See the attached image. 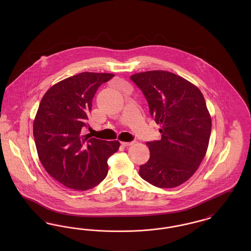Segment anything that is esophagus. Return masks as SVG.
<instances>
[{
  "instance_id": "34e87169",
  "label": "esophagus",
  "mask_w": 251,
  "mask_h": 251,
  "mask_svg": "<svg viewBox=\"0 0 251 251\" xmlns=\"http://www.w3.org/2000/svg\"><path fill=\"white\" fill-rule=\"evenodd\" d=\"M134 143H135V140L131 141V142H121L122 146H124V147H129V146H131V145H133Z\"/></svg>"
}]
</instances>
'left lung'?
I'll list each match as a JSON object with an SVG mask.
<instances>
[{
    "instance_id": "obj_1",
    "label": "left lung",
    "mask_w": 251,
    "mask_h": 251,
    "mask_svg": "<svg viewBox=\"0 0 251 251\" xmlns=\"http://www.w3.org/2000/svg\"><path fill=\"white\" fill-rule=\"evenodd\" d=\"M130 79L142 91L162 133L161 140L147 142L151 156L139 175L160 188L179 186L196 172L207 151L212 122L202 93L172 72H140Z\"/></svg>"
}]
</instances>
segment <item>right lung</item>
<instances>
[{
	"label": "right lung",
	"mask_w": 251,
	"mask_h": 251,
	"mask_svg": "<svg viewBox=\"0 0 251 251\" xmlns=\"http://www.w3.org/2000/svg\"><path fill=\"white\" fill-rule=\"evenodd\" d=\"M111 73L82 72L51 86L42 98L34 121V138L42 166L68 188L88 190L107 176L108 158L119 141L93 138L82 130L98 88Z\"/></svg>",
	"instance_id": "right-lung-1"
}]
</instances>
